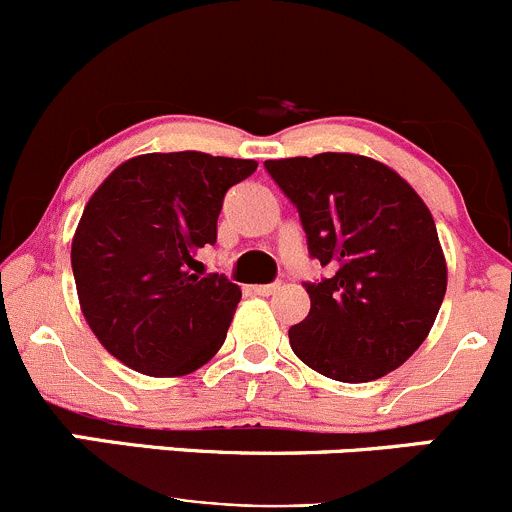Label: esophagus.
Instances as JSON below:
<instances>
[{"label":"esophagus","mask_w":512,"mask_h":512,"mask_svg":"<svg viewBox=\"0 0 512 512\" xmlns=\"http://www.w3.org/2000/svg\"><path fill=\"white\" fill-rule=\"evenodd\" d=\"M278 288H281V283H258V286H254V293L271 295V293H276Z\"/></svg>","instance_id":"obj_1"}]
</instances>
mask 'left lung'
I'll list each match as a JSON object with an SVG mask.
<instances>
[{"label":"left lung","instance_id":"1","mask_svg":"<svg viewBox=\"0 0 512 512\" xmlns=\"http://www.w3.org/2000/svg\"><path fill=\"white\" fill-rule=\"evenodd\" d=\"M300 214L310 256L328 278L305 283L310 313L288 330L310 370L372 382L429 335L446 293L434 217L392 167L352 152L266 160Z\"/></svg>","mask_w":512,"mask_h":512}]
</instances>
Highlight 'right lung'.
<instances>
[{
  "instance_id": "right-lung-1",
  "label": "right lung",
  "mask_w": 512,
  "mask_h": 512,
  "mask_svg": "<svg viewBox=\"0 0 512 512\" xmlns=\"http://www.w3.org/2000/svg\"><path fill=\"white\" fill-rule=\"evenodd\" d=\"M258 162L150 152L115 167L88 199L71 244L78 303L100 345L130 370L182 377L224 345L241 288L197 271L217 241L226 189Z\"/></svg>"
}]
</instances>
